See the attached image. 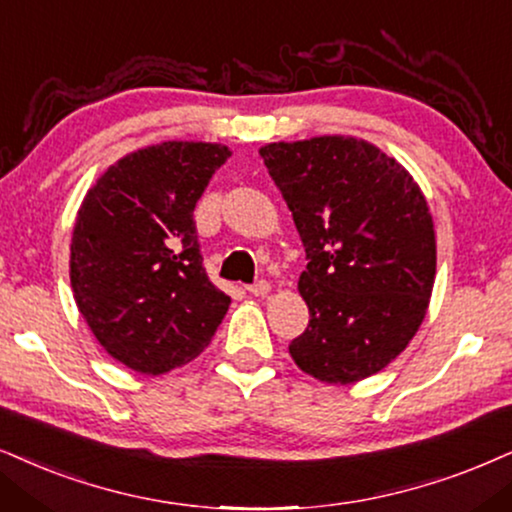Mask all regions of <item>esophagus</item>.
Here are the masks:
<instances>
[{
	"mask_svg": "<svg viewBox=\"0 0 512 512\" xmlns=\"http://www.w3.org/2000/svg\"><path fill=\"white\" fill-rule=\"evenodd\" d=\"M248 293L255 295V297H264L271 293V283L269 281H257L255 286H248Z\"/></svg>",
	"mask_w": 512,
	"mask_h": 512,
	"instance_id": "esophagus-1",
	"label": "esophagus"
}]
</instances>
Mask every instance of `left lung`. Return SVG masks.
Returning a JSON list of instances; mask_svg holds the SVG:
<instances>
[{"label":"left lung","instance_id":"8db88e82","mask_svg":"<svg viewBox=\"0 0 512 512\" xmlns=\"http://www.w3.org/2000/svg\"><path fill=\"white\" fill-rule=\"evenodd\" d=\"M260 155L309 260L297 281L309 326L290 357L321 383H359L397 359L428 314L437 274L428 200L404 165L359 137L276 141Z\"/></svg>","mask_w":512,"mask_h":512}]
</instances>
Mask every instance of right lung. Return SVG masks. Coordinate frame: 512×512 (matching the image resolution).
I'll return each mask as SVG.
<instances>
[{
	"mask_svg": "<svg viewBox=\"0 0 512 512\" xmlns=\"http://www.w3.org/2000/svg\"><path fill=\"white\" fill-rule=\"evenodd\" d=\"M231 148L163 141L122 155L87 191L70 238V288L89 331L144 375L189 364L215 338L231 297L210 283L196 210Z\"/></svg>",
	"mask_w": 512,
	"mask_h": 512,
	"instance_id": "right-lung-1",
	"label": "right lung"
}]
</instances>
